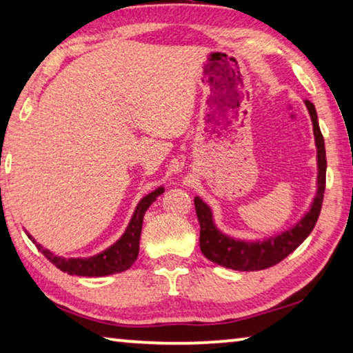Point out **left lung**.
Segmentation results:
<instances>
[{"label": "left lung", "instance_id": "1", "mask_svg": "<svg viewBox=\"0 0 353 353\" xmlns=\"http://www.w3.org/2000/svg\"><path fill=\"white\" fill-rule=\"evenodd\" d=\"M306 106L310 110L312 127H314L316 146H317V163H319V177H317V194L312 203L311 209L305 215L297 226L289 229L288 232L281 234L275 239H268L264 242H240L221 234L214 225L212 212L209 205L203 203L199 198H194V209L201 226L199 245L203 254L207 259L220 264L223 267L232 268L239 272H254L264 270V268L273 267L288 257L294 250H297L301 242L310 236L314 229L317 218L321 215L323 193H325V174H327V155L325 143L321 128H319L317 113L314 105L306 100Z\"/></svg>", "mask_w": 353, "mask_h": 353}]
</instances>
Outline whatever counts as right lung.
Returning <instances> with one entry per match:
<instances>
[{
    "label": "right lung",
    "mask_w": 353,
    "mask_h": 353,
    "mask_svg": "<svg viewBox=\"0 0 353 353\" xmlns=\"http://www.w3.org/2000/svg\"><path fill=\"white\" fill-rule=\"evenodd\" d=\"M163 193V188H157L155 192L149 193L144 196L139 204L137 205L135 214H133L130 223L125 229L124 236H122L114 245H111L108 250L97 256L86 257V259H64L53 254L52 251L43 248L42 245L36 243L30 234L28 237L36 243L37 250L47 257V259L56 265L59 270H63L69 275H78V276H106L113 275V273L124 272L130 268L133 262L137 261L138 251H139V237H141V228H143V218L146 214L148 207L154 203L157 196Z\"/></svg>",
    "instance_id": "right-lung-1"
}]
</instances>
